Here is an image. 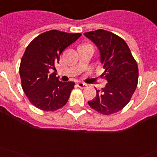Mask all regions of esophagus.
I'll list each match as a JSON object with an SVG mask.
<instances>
[{
  "instance_id": "esophagus-1",
  "label": "esophagus",
  "mask_w": 157,
  "mask_h": 157,
  "mask_svg": "<svg viewBox=\"0 0 157 157\" xmlns=\"http://www.w3.org/2000/svg\"><path fill=\"white\" fill-rule=\"evenodd\" d=\"M86 83H84V82H78L77 83V86H78L79 88H85L86 87Z\"/></svg>"
}]
</instances>
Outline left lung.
<instances>
[{
    "mask_svg": "<svg viewBox=\"0 0 157 157\" xmlns=\"http://www.w3.org/2000/svg\"><path fill=\"white\" fill-rule=\"evenodd\" d=\"M84 35L99 49L100 63L107 82L96 97L88 101L90 107L103 115L123 109L130 101L138 82V66L124 39L104 29Z\"/></svg>",
    "mask_w": 157,
    "mask_h": 157,
    "instance_id": "obj_1",
    "label": "left lung"
}]
</instances>
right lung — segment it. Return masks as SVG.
<instances>
[{"label": "right lung", "instance_id": "add662e5", "mask_svg": "<svg viewBox=\"0 0 157 157\" xmlns=\"http://www.w3.org/2000/svg\"><path fill=\"white\" fill-rule=\"evenodd\" d=\"M80 36L53 29L38 35L27 46L19 73L25 94L36 107L55 111L67 103L75 82H60L53 71L62 52Z\"/></svg>", "mask_w": 157, "mask_h": 157}]
</instances>
